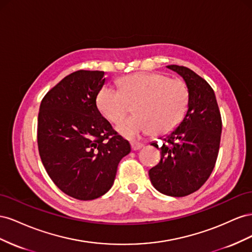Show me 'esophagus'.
<instances>
[{"label": "esophagus", "mask_w": 252, "mask_h": 252, "mask_svg": "<svg viewBox=\"0 0 252 252\" xmlns=\"http://www.w3.org/2000/svg\"><path fill=\"white\" fill-rule=\"evenodd\" d=\"M131 148L133 151H137L140 150L141 148H143V143H139V142H132L131 143Z\"/></svg>", "instance_id": "34e87169"}]
</instances>
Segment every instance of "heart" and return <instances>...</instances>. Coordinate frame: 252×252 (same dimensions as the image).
<instances>
[{
  "label": "heart",
  "mask_w": 252,
  "mask_h": 252,
  "mask_svg": "<svg viewBox=\"0 0 252 252\" xmlns=\"http://www.w3.org/2000/svg\"><path fill=\"white\" fill-rule=\"evenodd\" d=\"M119 91L102 88L96 97L97 109L113 124L131 112L136 115L117 126V132L136 139L152 132L167 134L182 121L188 107V90L184 81L158 73H135L120 78Z\"/></svg>",
  "instance_id": "1"
}]
</instances>
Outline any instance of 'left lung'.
<instances>
[{"instance_id":"8db88e82","label":"left lung","mask_w":252,"mask_h":252,"mask_svg":"<svg viewBox=\"0 0 252 252\" xmlns=\"http://www.w3.org/2000/svg\"><path fill=\"white\" fill-rule=\"evenodd\" d=\"M183 77L188 88V107L181 124L161 142H152L160 151V161L149 171L154 188L164 195L183 197L197 191L217 161L221 118L214 91L205 79L188 67L168 65Z\"/></svg>"}]
</instances>
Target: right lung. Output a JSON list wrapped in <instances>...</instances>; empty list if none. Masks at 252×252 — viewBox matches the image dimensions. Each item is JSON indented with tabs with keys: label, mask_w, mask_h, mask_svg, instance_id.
I'll list each match as a JSON object with an SVG mask.
<instances>
[{
	"label": "right lung",
	"mask_w": 252,
	"mask_h": 252,
	"mask_svg": "<svg viewBox=\"0 0 252 252\" xmlns=\"http://www.w3.org/2000/svg\"><path fill=\"white\" fill-rule=\"evenodd\" d=\"M104 71L77 70L42 99L38 147L43 166L58 188L80 199L109 191L119 161L131 152L127 140L113 130L97 109Z\"/></svg>",
	"instance_id": "right-lung-1"
}]
</instances>
